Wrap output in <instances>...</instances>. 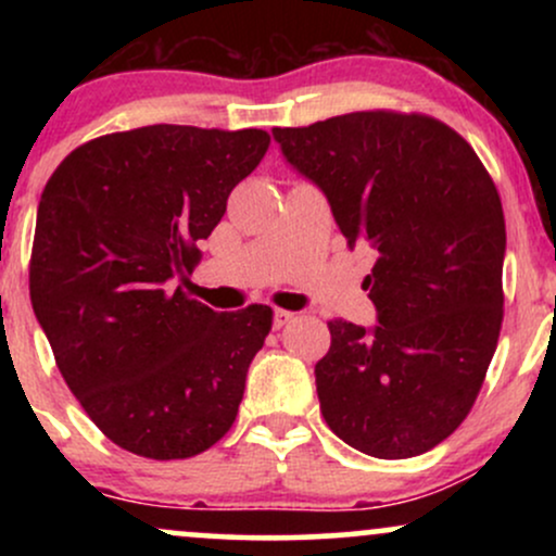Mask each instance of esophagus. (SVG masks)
Here are the masks:
<instances>
[{"instance_id": "esophagus-1", "label": "esophagus", "mask_w": 556, "mask_h": 556, "mask_svg": "<svg viewBox=\"0 0 556 556\" xmlns=\"http://www.w3.org/2000/svg\"><path fill=\"white\" fill-rule=\"evenodd\" d=\"M292 318H295V314H292V311L277 308V311H274V329H282V327H287V324H290Z\"/></svg>"}]
</instances>
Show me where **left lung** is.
<instances>
[{"label": "left lung", "instance_id": "left-lung-1", "mask_svg": "<svg viewBox=\"0 0 556 556\" xmlns=\"http://www.w3.org/2000/svg\"><path fill=\"white\" fill-rule=\"evenodd\" d=\"M271 132L327 195L348 245L376 251L363 287L379 324L329 321L321 416L371 457L424 455L470 413L500 340L496 185L468 140L426 114L353 112Z\"/></svg>", "mask_w": 556, "mask_h": 556}]
</instances>
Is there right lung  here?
<instances>
[{
  "mask_svg": "<svg viewBox=\"0 0 556 556\" xmlns=\"http://www.w3.org/2000/svg\"><path fill=\"white\" fill-rule=\"evenodd\" d=\"M269 143L149 125L78 146L43 188L30 303L70 392L132 455L185 460L232 429L271 308L216 314L182 285Z\"/></svg>",
  "mask_w": 556,
  "mask_h": 556,
  "instance_id": "obj_1",
  "label": "right lung"
}]
</instances>
